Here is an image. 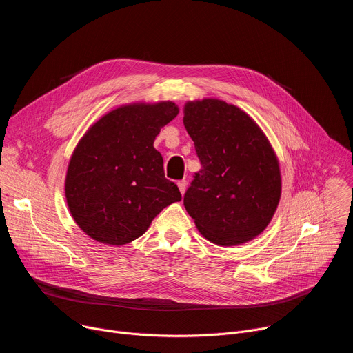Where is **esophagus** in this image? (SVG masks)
Returning <instances> with one entry per match:
<instances>
[{
  "instance_id": "1",
  "label": "esophagus",
  "mask_w": 353,
  "mask_h": 353,
  "mask_svg": "<svg viewBox=\"0 0 353 353\" xmlns=\"http://www.w3.org/2000/svg\"><path fill=\"white\" fill-rule=\"evenodd\" d=\"M177 185H179L180 192L184 194V192H185V188H187V181H185V180H180V181H177Z\"/></svg>"
}]
</instances>
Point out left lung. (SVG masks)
I'll return each instance as SVG.
<instances>
[{
	"label": "left lung",
	"instance_id": "left-lung-1",
	"mask_svg": "<svg viewBox=\"0 0 353 353\" xmlns=\"http://www.w3.org/2000/svg\"><path fill=\"white\" fill-rule=\"evenodd\" d=\"M183 123L203 166L184 194L188 215L218 245L253 240L271 222L282 190L268 138L247 113L219 99L187 102Z\"/></svg>",
	"mask_w": 353,
	"mask_h": 353
}]
</instances>
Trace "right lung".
I'll list each match as a JSON object with an SVG mask.
<instances>
[{"mask_svg":"<svg viewBox=\"0 0 353 353\" xmlns=\"http://www.w3.org/2000/svg\"><path fill=\"white\" fill-rule=\"evenodd\" d=\"M179 114L173 102L123 105L79 139L65 176V199L77 225L93 240L123 245L181 199L154 148L161 128Z\"/></svg>","mask_w":353,"mask_h":353,"instance_id":"right-lung-1","label":"right lung"}]
</instances>
